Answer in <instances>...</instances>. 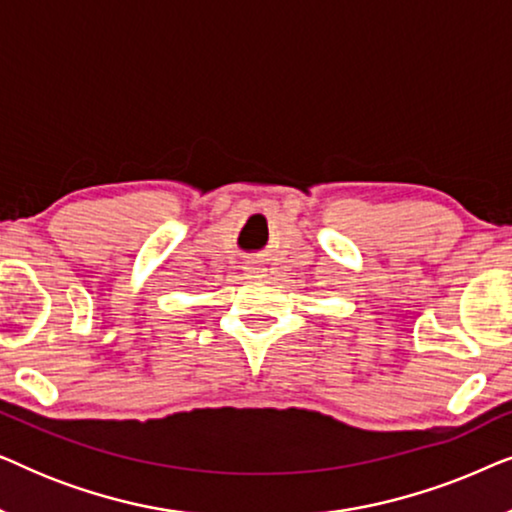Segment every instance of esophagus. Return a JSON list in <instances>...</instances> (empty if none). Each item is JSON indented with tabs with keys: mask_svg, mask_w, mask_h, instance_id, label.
<instances>
[{
	"mask_svg": "<svg viewBox=\"0 0 512 512\" xmlns=\"http://www.w3.org/2000/svg\"><path fill=\"white\" fill-rule=\"evenodd\" d=\"M244 272H247L249 277H263L265 268L261 263H247V265H244Z\"/></svg>",
	"mask_w": 512,
	"mask_h": 512,
	"instance_id": "obj_1",
	"label": "esophagus"
}]
</instances>
